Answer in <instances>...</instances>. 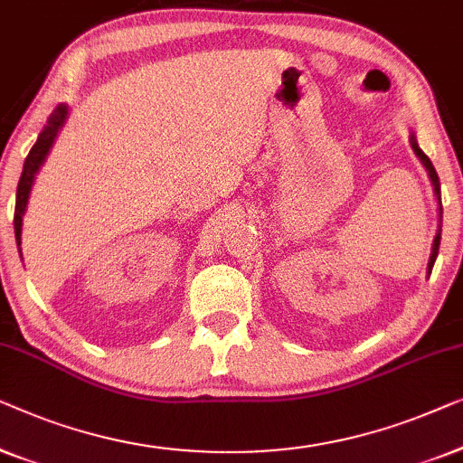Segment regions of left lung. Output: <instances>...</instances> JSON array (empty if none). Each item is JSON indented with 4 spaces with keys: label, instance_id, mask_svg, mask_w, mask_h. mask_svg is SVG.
I'll return each instance as SVG.
<instances>
[{
    "label": "left lung",
    "instance_id": "left-lung-1",
    "mask_svg": "<svg viewBox=\"0 0 463 463\" xmlns=\"http://www.w3.org/2000/svg\"><path fill=\"white\" fill-rule=\"evenodd\" d=\"M411 148H413V153L418 155V157H420L421 164H424L426 172H428V175H430V182H432V186H434V194H436V199H439V205H440V182H439V174H436V169H434V165H432V161L428 159V155H426L424 151H421V148L418 146V140H415V136H413V134H411ZM439 213H440V220H442V205L439 207ZM440 226H442V224H439V232H436L434 243H432V253H430L428 272H432V266H434V262H436V256H439V245H440Z\"/></svg>",
    "mask_w": 463,
    "mask_h": 463
}]
</instances>
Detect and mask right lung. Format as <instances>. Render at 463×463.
<instances>
[{
    "instance_id": "1",
    "label": "right lung",
    "mask_w": 463,
    "mask_h": 463,
    "mask_svg": "<svg viewBox=\"0 0 463 463\" xmlns=\"http://www.w3.org/2000/svg\"><path fill=\"white\" fill-rule=\"evenodd\" d=\"M69 115V109L64 107V104H58L54 109V113L50 115L48 123H45V128L42 129V134H39L37 142L31 148L27 159H24V165H23V174H21V180H18V188H16V210H14V234H16V245H21V231H23V216H24V210H27V203H29V193H31V186H33L35 182V174L39 172V167L43 165L45 157H48L52 145H54L58 132H61V128L64 126V119H67ZM21 251V250H18Z\"/></svg>"
}]
</instances>
